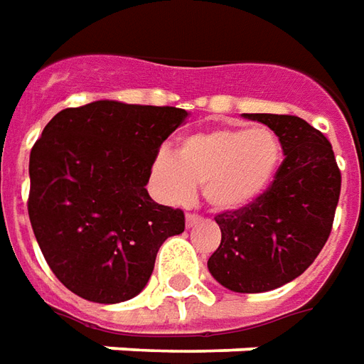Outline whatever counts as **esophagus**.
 <instances>
[{
	"label": "esophagus",
	"mask_w": 364,
	"mask_h": 364,
	"mask_svg": "<svg viewBox=\"0 0 364 364\" xmlns=\"http://www.w3.org/2000/svg\"><path fill=\"white\" fill-rule=\"evenodd\" d=\"M199 220L200 217H197V215H187V217H185V225H187V228H191V226L197 225Z\"/></svg>",
	"instance_id": "34e87169"
}]
</instances>
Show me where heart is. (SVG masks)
Instances as JSON below:
<instances>
[{
  "mask_svg": "<svg viewBox=\"0 0 364 364\" xmlns=\"http://www.w3.org/2000/svg\"><path fill=\"white\" fill-rule=\"evenodd\" d=\"M282 164V144L266 128H215L179 139L175 156L161 151L151 164L157 197L183 205L203 185L217 213L250 207L270 189Z\"/></svg>",
  "mask_w": 364,
  "mask_h": 364,
  "instance_id": "1",
  "label": "heart"
}]
</instances>
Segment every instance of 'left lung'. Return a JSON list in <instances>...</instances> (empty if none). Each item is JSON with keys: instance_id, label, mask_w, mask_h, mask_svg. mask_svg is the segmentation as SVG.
Wrapping results in <instances>:
<instances>
[{"instance_id": "obj_1", "label": "left lung", "mask_w": 364, "mask_h": 364, "mask_svg": "<svg viewBox=\"0 0 364 364\" xmlns=\"http://www.w3.org/2000/svg\"><path fill=\"white\" fill-rule=\"evenodd\" d=\"M278 136L286 159L270 189L250 207L223 213L220 246L208 258L210 276L236 294H262L311 266L331 232L341 173L331 144L297 116L244 114Z\"/></svg>"}]
</instances>
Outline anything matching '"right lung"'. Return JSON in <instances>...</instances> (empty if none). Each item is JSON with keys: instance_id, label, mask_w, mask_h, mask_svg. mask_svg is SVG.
Returning <instances> with one entry per match:
<instances>
[{"instance_id": "add662e5", "label": "right lung", "mask_w": 364, "mask_h": 364, "mask_svg": "<svg viewBox=\"0 0 364 364\" xmlns=\"http://www.w3.org/2000/svg\"><path fill=\"white\" fill-rule=\"evenodd\" d=\"M189 118L171 106L96 100L60 110L29 157V218L45 260L73 294L120 304L146 288L159 246L185 230L146 185L159 146Z\"/></svg>"}]
</instances>
